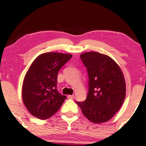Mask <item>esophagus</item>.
Wrapping results in <instances>:
<instances>
[{"label": "esophagus", "instance_id": "34e87169", "mask_svg": "<svg viewBox=\"0 0 146 146\" xmlns=\"http://www.w3.org/2000/svg\"><path fill=\"white\" fill-rule=\"evenodd\" d=\"M68 98L69 99H73L74 98V95H68Z\"/></svg>", "mask_w": 146, "mask_h": 146}]
</instances>
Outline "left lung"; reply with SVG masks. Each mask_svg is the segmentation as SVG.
<instances>
[{
	"label": "left lung",
	"mask_w": 146,
	"mask_h": 146,
	"mask_svg": "<svg viewBox=\"0 0 146 146\" xmlns=\"http://www.w3.org/2000/svg\"><path fill=\"white\" fill-rule=\"evenodd\" d=\"M80 58L88 74L85 101L77 102L83 114L92 122L110 119L120 109L125 96V82L119 66L108 56L89 52Z\"/></svg>",
	"instance_id": "obj_1"
}]
</instances>
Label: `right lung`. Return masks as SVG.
<instances>
[{
    "instance_id": "add662e5",
    "label": "right lung",
    "mask_w": 146,
    "mask_h": 146,
    "mask_svg": "<svg viewBox=\"0 0 146 146\" xmlns=\"http://www.w3.org/2000/svg\"><path fill=\"white\" fill-rule=\"evenodd\" d=\"M72 56L47 52L36 58L24 79L22 96L28 110L41 119L49 118L60 109L66 98L57 90L58 71Z\"/></svg>"
}]
</instances>
